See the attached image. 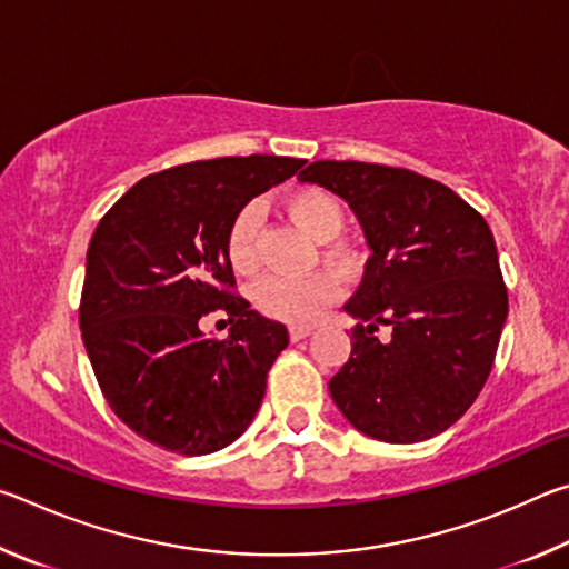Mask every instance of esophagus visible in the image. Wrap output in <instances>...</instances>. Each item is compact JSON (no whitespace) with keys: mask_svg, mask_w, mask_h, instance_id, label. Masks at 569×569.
<instances>
[{"mask_svg":"<svg viewBox=\"0 0 569 569\" xmlns=\"http://www.w3.org/2000/svg\"><path fill=\"white\" fill-rule=\"evenodd\" d=\"M291 341H301V339H306V336H311L313 333V329L311 326H291Z\"/></svg>","mask_w":569,"mask_h":569,"instance_id":"esophagus-1","label":"esophagus"}]
</instances>
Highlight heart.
Returning a JSON list of instances; mask_svg holds the SVG:
<instances>
[{
    "mask_svg": "<svg viewBox=\"0 0 569 569\" xmlns=\"http://www.w3.org/2000/svg\"><path fill=\"white\" fill-rule=\"evenodd\" d=\"M286 216L311 236L313 240H331L343 230L346 213L343 206L331 192L321 188H298L283 200ZM261 208L248 203L230 218L223 238V253L228 266L238 276H250L258 271L261 256H258V233H261ZM326 263L336 271L353 273L359 268V253L349 243H329L323 248ZM341 296V283L336 276L319 271L303 278L268 276L261 283L253 286L250 298L258 313L266 319L291 323V326H311L323 316L336 298Z\"/></svg>",
    "mask_w": 569,
    "mask_h": 569,
    "instance_id": "heart-1",
    "label": "heart"
}]
</instances>
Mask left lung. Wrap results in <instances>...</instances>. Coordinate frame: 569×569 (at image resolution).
<instances>
[{
    "label": "left lung",
    "mask_w": 569,
    "mask_h": 569,
    "mask_svg": "<svg viewBox=\"0 0 569 569\" xmlns=\"http://www.w3.org/2000/svg\"><path fill=\"white\" fill-rule=\"evenodd\" d=\"M298 180L343 198L371 248L343 306L359 323L349 361L329 381L336 407L389 445L441 435L487 383L509 311L487 220L407 168L316 160ZM381 325L392 333L387 342L376 336Z\"/></svg>",
    "instance_id": "8db88e82"
}]
</instances>
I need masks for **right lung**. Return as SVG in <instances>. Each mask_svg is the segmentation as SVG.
Listing matches in <instances>:
<instances>
[{"label":"right lung","instance_id":"right-lung-1","mask_svg":"<svg viewBox=\"0 0 569 569\" xmlns=\"http://www.w3.org/2000/svg\"><path fill=\"white\" fill-rule=\"evenodd\" d=\"M303 162L248 156L152 172L94 228L82 341L110 409L150 445L210 455L253 421L288 331L236 293L223 238L250 198ZM216 307L234 323L226 340H206L197 329Z\"/></svg>","mask_w":569,"mask_h":569}]
</instances>
